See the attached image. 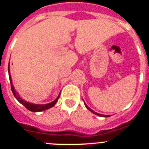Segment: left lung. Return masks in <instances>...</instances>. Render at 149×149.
<instances>
[{
  "label": "left lung",
  "instance_id": "left-lung-1",
  "mask_svg": "<svg viewBox=\"0 0 149 149\" xmlns=\"http://www.w3.org/2000/svg\"><path fill=\"white\" fill-rule=\"evenodd\" d=\"M84 104H85V106H86V108L88 109V110H90L91 112H93V113H95V115H97V116H102V117H109V116H109V115H102V114H99V113H96V112L93 111V110H92V109H90V108H89V107H88L87 105L86 104V103Z\"/></svg>",
  "mask_w": 149,
  "mask_h": 149
}]
</instances>
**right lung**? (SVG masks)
Here are the masks:
<instances>
[{
	"mask_svg": "<svg viewBox=\"0 0 149 149\" xmlns=\"http://www.w3.org/2000/svg\"><path fill=\"white\" fill-rule=\"evenodd\" d=\"M8 72H9V77H10V84H11V89L13 91V93L14 95V96L15 97L17 100H18L21 104L24 105V106L26 108L27 110H29L30 111H33V112H40V111H43V110H48V109L51 108L52 107H54L55 105V104L57 102L59 99V97H60V95H58V97L56 98L54 101L51 102L49 104H32L30 103V102H27L26 101H24L22 98H21L19 95L16 93V91H15V88L13 87V83H12V79H11V75H10V63H9V67H8Z\"/></svg>",
	"mask_w": 149,
	"mask_h": 149,
	"instance_id": "1",
	"label": "right lung"
}]
</instances>
